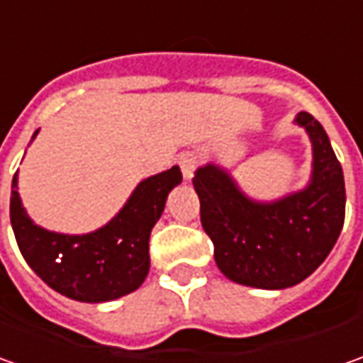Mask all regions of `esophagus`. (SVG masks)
<instances>
[{
  "mask_svg": "<svg viewBox=\"0 0 363 363\" xmlns=\"http://www.w3.org/2000/svg\"><path fill=\"white\" fill-rule=\"evenodd\" d=\"M179 167H182V174L186 179H191L194 177V172H196V167H198V157L194 155V153H184L182 157H179Z\"/></svg>",
  "mask_w": 363,
  "mask_h": 363,
  "instance_id": "34e87169",
  "label": "esophagus"
}]
</instances>
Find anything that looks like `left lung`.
Instances as JSON below:
<instances>
[{"instance_id": "1", "label": "left lung", "mask_w": 363, "mask_h": 363, "mask_svg": "<svg viewBox=\"0 0 363 363\" xmlns=\"http://www.w3.org/2000/svg\"><path fill=\"white\" fill-rule=\"evenodd\" d=\"M295 121L313 143V175L303 191L258 203L248 200L216 165L200 167L191 179L218 269L234 283L257 289L297 285L328 258L342 232V165L313 115L301 111Z\"/></svg>"}]
</instances>
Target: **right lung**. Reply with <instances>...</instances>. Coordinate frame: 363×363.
I'll return each instance as SVG.
<instances>
[{"label": "right lung", "instance_id": "obj_1", "mask_svg": "<svg viewBox=\"0 0 363 363\" xmlns=\"http://www.w3.org/2000/svg\"><path fill=\"white\" fill-rule=\"evenodd\" d=\"M179 182L182 172L177 165L147 177L105 228L68 236L44 230L28 218L20 202L16 174L9 202L11 228L26 262L60 295L82 303L119 299L145 281L151 228L165 208L167 194Z\"/></svg>", "mask_w": 363, "mask_h": 363}]
</instances>
